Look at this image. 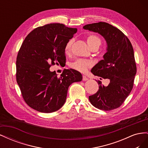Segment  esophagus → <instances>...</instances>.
I'll list each match as a JSON object with an SVG mask.
<instances>
[{
    "mask_svg": "<svg viewBox=\"0 0 148 148\" xmlns=\"http://www.w3.org/2000/svg\"><path fill=\"white\" fill-rule=\"evenodd\" d=\"M88 79H89V78H87L86 76H83V81L85 82V81H87V80H88Z\"/></svg>",
    "mask_w": 148,
    "mask_h": 148,
    "instance_id": "1",
    "label": "esophagus"
}]
</instances>
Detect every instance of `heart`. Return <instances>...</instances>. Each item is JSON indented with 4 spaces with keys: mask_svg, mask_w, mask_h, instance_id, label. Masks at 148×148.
<instances>
[{
    "mask_svg": "<svg viewBox=\"0 0 148 148\" xmlns=\"http://www.w3.org/2000/svg\"><path fill=\"white\" fill-rule=\"evenodd\" d=\"M73 42V40L71 39H70L66 44L65 47V54H69L70 53L71 48V46H72ZM87 42L91 49L94 47H99L101 45V39L99 37H97V36L94 35V34H91L88 36L87 38ZM91 66V64L90 62L82 60V59H78L71 64V66H72L73 69L81 71L82 73L86 72L88 69Z\"/></svg>",
    "mask_w": 148,
    "mask_h": 148,
    "instance_id": "1",
    "label": "heart"
}]
</instances>
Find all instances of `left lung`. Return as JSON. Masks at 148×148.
Listing matches in <instances>:
<instances>
[{"instance_id":"left-lung-1","label":"left lung","mask_w":148,"mask_h":148,"mask_svg":"<svg viewBox=\"0 0 148 148\" xmlns=\"http://www.w3.org/2000/svg\"><path fill=\"white\" fill-rule=\"evenodd\" d=\"M84 29L99 33L107 42V52L91 69L93 75L110 83L105 86L98 81L99 89L89 96L91 104L102 110H111L122 105L133 86L136 73L134 51L128 38L122 31L106 22L88 24Z\"/></svg>"}]
</instances>
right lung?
Returning <instances> with one entry per match:
<instances>
[{
    "label": "right lung",
    "instance_id": "right-lung-1",
    "mask_svg": "<svg viewBox=\"0 0 148 148\" xmlns=\"http://www.w3.org/2000/svg\"><path fill=\"white\" fill-rule=\"evenodd\" d=\"M77 28L51 23L33 29L25 39L18 53L16 78L25 101L40 112L51 113L65 104L70 85L81 82L82 75L66 70L58 77L49 70L65 62V47Z\"/></svg>",
    "mask_w": 148,
    "mask_h": 148
}]
</instances>
